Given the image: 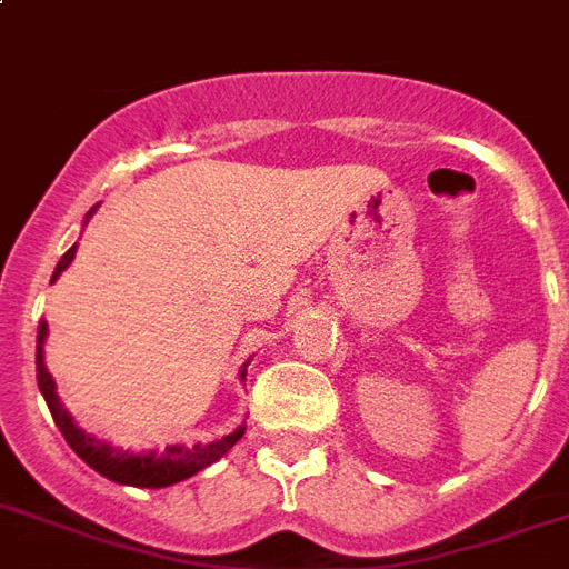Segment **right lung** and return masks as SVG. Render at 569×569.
Segmentation results:
<instances>
[{
  "instance_id": "right-lung-1",
  "label": "right lung",
  "mask_w": 569,
  "mask_h": 569,
  "mask_svg": "<svg viewBox=\"0 0 569 569\" xmlns=\"http://www.w3.org/2000/svg\"><path fill=\"white\" fill-rule=\"evenodd\" d=\"M98 206H92L87 214V220L92 218V211ZM74 250H78V243L69 247L63 252V258L58 261L54 267V276L51 281L58 279L63 273L66 267L72 264ZM46 335H49V326L40 322L37 328V383H40V392L46 398L51 410V419L54 425L60 427V433L63 439L69 442V448L89 465V468H96L101 477L112 482H121V486H136V488H166L173 486V482H182L194 477L197 471H203L209 468L211 462H218L229 448H232L238 439L243 436L247 427H238L234 433L223 436L218 442H209V445H194V448H186V445H168L166 450H148V453H130V450H121V448H112L110 442H101L96 436H89L87 430L74 425L72 416L63 410V403H60L58 392H54V380H51L49 369H46V360H42V342H46ZM247 375V366L241 369V380Z\"/></svg>"
}]
</instances>
